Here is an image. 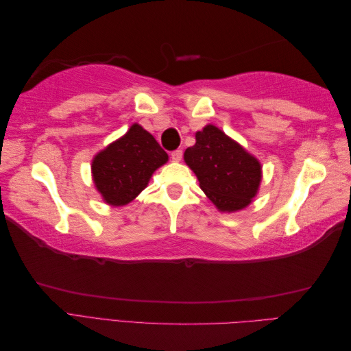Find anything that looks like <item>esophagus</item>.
<instances>
[{"label":"esophagus","instance_id":"1","mask_svg":"<svg viewBox=\"0 0 351 351\" xmlns=\"http://www.w3.org/2000/svg\"><path fill=\"white\" fill-rule=\"evenodd\" d=\"M182 158H183V151H180V149H177V151H174V152H171V159L174 162H178V161H182Z\"/></svg>","mask_w":351,"mask_h":351}]
</instances>
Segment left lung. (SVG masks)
I'll use <instances>...</instances> for the list:
<instances>
[{
	"label": "left lung",
	"mask_w": 351,
	"mask_h": 351,
	"mask_svg": "<svg viewBox=\"0 0 351 351\" xmlns=\"http://www.w3.org/2000/svg\"><path fill=\"white\" fill-rule=\"evenodd\" d=\"M184 161L221 212L246 208L258 193L261 162L215 125L208 124L196 133V143L186 149Z\"/></svg>",
	"instance_id": "8db88e82"
}]
</instances>
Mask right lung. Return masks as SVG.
Masks as SVG:
<instances>
[{
  "label": "right lung",
  "mask_w": 351,
  "mask_h": 351,
  "mask_svg": "<svg viewBox=\"0 0 351 351\" xmlns=\"http://www.w3.org/2000/svg\"><path fill=\"white\" fill-rule=\"evenodd\" d=\"M168 161V155L155 137L134 123L92 161L93 183L102 199L112 206H123L149 183L155 169Z\"/></svg>",
  "instance_id": "obj_1"
}]
</instances>
